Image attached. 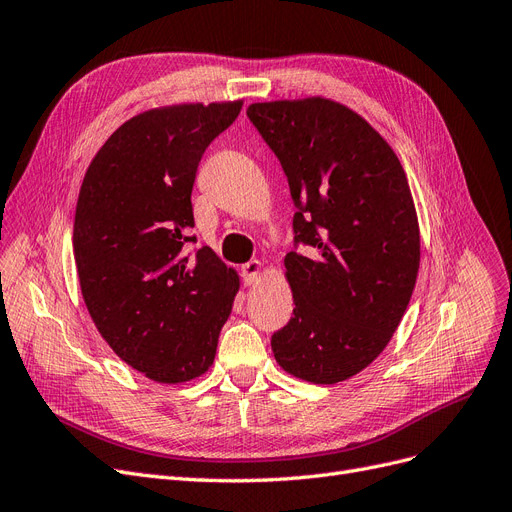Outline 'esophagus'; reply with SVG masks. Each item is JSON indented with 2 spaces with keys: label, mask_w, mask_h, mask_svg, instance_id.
<instances>
[{
  "label": "esophagus",
  "mask_w": 512,
  "mask_h": 512,
  "mask_svg": "<svg viewBox=\"0 0 512 512\" xmlns=\"http://www.w3.org/2000/svg\"><path fill=\"white\" fill-rule=\"evenodd\" d=\"M240 272H242L244 285H253V282H255V280L261 276V272H263V263L257 261V259H253V261H249V263H244Z\"/></svg>",
  "instance_id": "34e87169"
}]
</instances>
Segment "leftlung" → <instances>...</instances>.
<instances>
[{
    "mask_svg": "<svg viewBox=\"0 0 512 512\" xmlns=\"http://www.w3.org/2000/svg\"><path fill=\"white\" fill-rule=\"evenodd\" d=\"M285 170L295 242L285 276L293 316L276 363L310 384L346 382L384 352L420 270V223L399 156L363 116L325 99L246 109Z\"/></svg>",
    "mask_w": 512,
    "mask_h": 512,
    "instance_id": "1",
    "label": "left lung"
}]
</instances>
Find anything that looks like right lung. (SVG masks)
I'll use <instances>...</instances> for the list:
<instances>
[{
  "label": "right lung",
  "mask_w": 512,
  "mask_h": 512,
  "mask_svg": "<svg viewBox=\"0 0 512 512\" xmlns=\"http://www.w3.org/2000/svg\"><path fill=\"white\" fill-rule=\"evenodd\" d=\"M242 109L179 103L126 120L92 158L75 206L73 255L92 323L158 384L211 369L240 276L213 249L183 255L198 162Z\"/></svg>",
  "instance_id": "right-lung-1"
}]
</instances>
